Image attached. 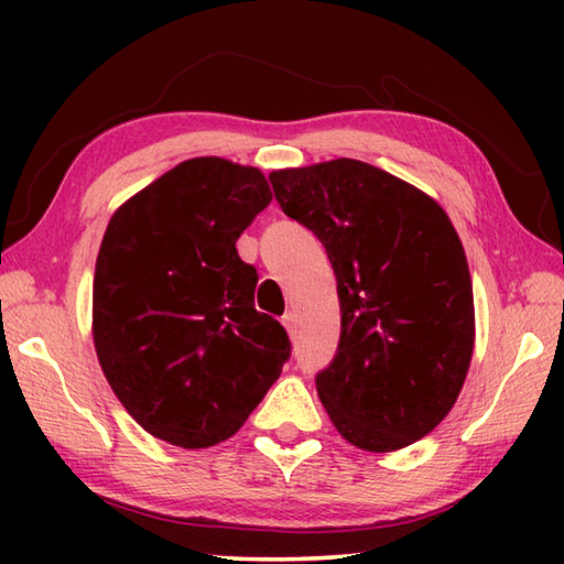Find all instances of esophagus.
Instances as JSON below:
<instances>
[{
    "label": "esophagus",
    "mask_w": 564,
    "mask_h": 564,
    "mask_svg": "<svg viewBox=\"0 0 564 564\" xmlns=\"http://www.w3.org/2000/svg\"><path fill=\"white\" fill-rule=\"evenodd\" d=\"M283 326L285 330H295V326H299V316H295V311H285L283 313Z\"/></svg>",
    "instance_id": "esophagus-1"
}]
</instances>
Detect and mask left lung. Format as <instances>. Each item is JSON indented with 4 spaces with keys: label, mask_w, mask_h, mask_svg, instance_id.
I'll use <instances>...</instances> for the list:
<instances>
[{
    "label": "left lung",
    "mask_w": 564,
    "mask_h": 564,
    "mask_svg": "<svg viewBox=\"0 0 564 564\" xmlns=\"http://www.w3.org/2000/svg\"><path fill=\"white\" fill-rule=\"evenodd\" d=\"M338 281L340 343L316 388L336 431L368 453L425 437L460 395L475 346L467 259L443 206L356 159L269 176Z\"/></svg>",
    "instance_id": "left-lung-1"
}]
</instances>
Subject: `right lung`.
<instances>
[{"label": "right lung", "instance_id": "1", "mask_svg": "<svg viewBox=\"0 0 564 564\" xmlns=\"http://www.w3.org/2000/svg\"><path fill=\"white\" fill-rule=\"evenodd\" d=\"M271 198L259 169L198 156L111 216L94 271V348L113 395L159 441H228L291 356L281 323L256 311L259 275L236 251Z\"/></svg>", "mask_w": 564, "mask_h": 564}]
</instances>
